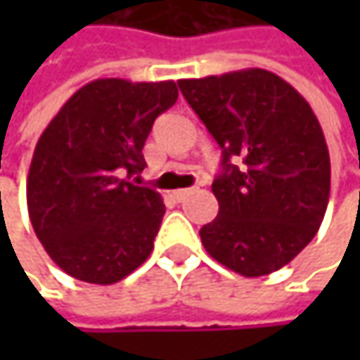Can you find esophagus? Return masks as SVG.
Listing matches in <instances>:
<instances>
[{
    "mask_svg": "<svg viewBox=\"0 0 360 360\" xmlns=\"http://www.w3.org/2000/svg\"><path fill=\"white\" fill-rule=\"evenodd\" d=\"M193 191H195V187H187V189H177L173 195H175V200H177V202H183V200H185L187 195H191Z\"/></svg>",
    "mask_w": 360,
    "mask_h": 360,
    "instance_id": "1",
    "label": "esophagus"
}]
</instances>
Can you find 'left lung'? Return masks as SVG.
Here are the masks:
<instances>
[{"label":"left lung","mask_w":360,"mask_h":360,"mask_svg":"<svg viewBox=\"0 0 360 360\" xmlns=\"http://www.w3.org/2000/svg\"><path fill=\"white\" fill-rule=\"evenodd\" d=\"M177 85L223 150L212 181L219 214L200 229L204 248L244 277L285 266L315 238L329 202V152L315 112L262 68Z\"/></svg>","instance_id":"8db88e82"}]
</instances>
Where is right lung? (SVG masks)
<instances>
[{
	"label": "right lung",
	"mask_w": 360,
	"mask_h": 360,
	"mask_svg": "<svg viewBox=\"0 0 360 360\" xmlns=\"http://www.w3.org/2000/svg\"><path fill=\"white\" fill-rule=\"evenodd\" d=\"M177 85L98 79L81 87L37 141L27 204L39 242L70 277L110 285L154 250L165 217L156 189L135 185L154 120Z\"/></svg>",
	"instance_id": "right-lung-1"
}]
</instances>
